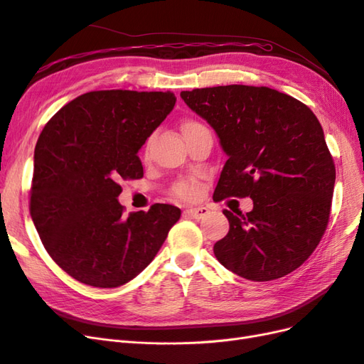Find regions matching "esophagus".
<instances>
[{"label": "esophagus", "instance_id": "esophagus-1", "mask_svg": "<svg viewBox=\"0 0 364 364\" xmlns=\"http://www.w3.org/2000/svg\"><path fill=\"white\" fill-rule=\"evenodd\" d=\"M208 214H209V209L206 206H197V208L185 209V215H190L193 218H203Z\"/></svg>", "mask_w": 364, "mask_h": 364}]
</instances>
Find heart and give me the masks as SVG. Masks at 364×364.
<instances>
[{
	"label": "heart",
	"instance_id": "obj_1",
	"mask_svg": "<svg viewBox=\"0 0 364 364\" xmlns=\"http://www.w3.org/2000/svg\"><path fill=\"white\" fill-rule=\"evenodd\" d=\"M199 127H203V124H200L199 121H194V119H190V121H185L183 126H182V132L183 135L188 134V132L191 130H196ZM149 150H150V142H146L144 146V156L149 155ZM173 194L176 197H179V199L182 200H193L197 197V194H199V185H197L194 181H179L176 182L173 185Z\"/></svg>",
	"mask_w": 364,
	"mask_h": 364
}]
</instances>
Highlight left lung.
<instances>
[{
	"mask_svg": "<svg viewBox=\"0 0 364 364\" xmlns=\"http://www.w3.org/2000/svg\"><path fill=\"white\" fill-rule=\"evenodd\" d=\"M208 121L228 161L214 200L250 197L253 209H225L229 232L214 245L223 266L249 281H273L308 259L325 234L336 167L313 111L266 86L182 91Z\"/></svg>",
	"mask_w": 364,
	"mask_h": 364,
	"instance_id": "1",
	"label": "left lung"
}]
</instances>
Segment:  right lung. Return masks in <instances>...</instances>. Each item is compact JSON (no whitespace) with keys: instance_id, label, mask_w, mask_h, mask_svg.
<instances>
[{"instance_id":"obj_1","label":"right lung","mask_w":364,"mask_h":364,"mask_svg":"<svg viewBox=\"0 0 364 364\" xmlns=\"http://www.w3.org/2000/svg\"><path fill=\"white\" fill-rule=\"evenodd\" d=\"M173 92L92 91L53 115L35 149L30 214L43 247L70 277L114 289L144 270L181 209L124 215L119 181L141 179L138 150L173 111Z\"/></svg>"}]
</instances>
